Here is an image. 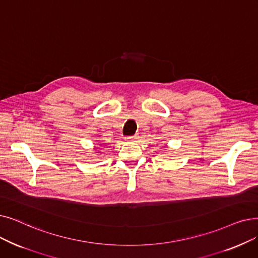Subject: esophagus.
I'll return each instance as SVG.
<instances>
[{"instance_id":"1","label":"esophagus","mask_w":258,"mask_h":258,"mask_svg":"<svg viewBox=\"0 0 258 258\" xmlns=\"http://www.w3.org/2000/svg\"><path fill=\"white\" fill-rule=\"evenodd\" d=\"M136 139H138V136H130V137H126L125 138V140H127V141H135Z\"/></svg>"}]
</instances>
